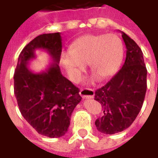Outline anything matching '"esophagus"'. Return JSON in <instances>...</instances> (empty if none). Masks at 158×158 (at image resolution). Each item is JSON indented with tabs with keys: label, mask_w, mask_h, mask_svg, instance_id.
Here are the masks:
<instances>
[{
	"label": "esophagus",
	"mask_w": 158,
	"mask_h": 158,
	"mask_svg": "<svg viewBox=\"0 0 158 158\" xmlns=\"http://www.w3.org/2000/svg\"><path fill=\"white\" fill-rule=\"evenodd\" d=\"M79 95L85 99H91L95 95V91L92 89H82L79 91Z\"/></svg>",
	"instance_id": "34e87169"
}]
</instances>
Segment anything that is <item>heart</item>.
Here are the masks:
<instances>
[{"mask_svg":"<svg viewBox=\"0 0 158 158\" xmlns=\"http://www.w3.org/2000/svg\"><path fill=\"white\" fill-rule=\"evenodd\" d=\"M123 58V45L115 35H85L70 45L69 52L63 53L61 63L73 82H79L89 63L91 71L106 79L118 71Z\"/></svg>","mask_w":158,"mask_h":158,"instance_id":"b5f03b06","label":"heart"}]
</instances>
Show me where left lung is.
Listing matches in <instances>:
<instances>
[{"label":"left lung","mask_w":158,"mask_h":158,"mask_svg":"<svg viewBox=\"0 0 158 158\" xmlns=\"http://www.w3.org/2000/svg\"><path fill=\"white\" fill-rule=\"evenodd\" d=\"M121 33L127 49L125 62L109 82L95 92V100L103 111L95 124L106 135L121 132L132 124L142 107L147 87L142 51L125 33Z\"/></svg>","instance_id":"1"}]
</instances>
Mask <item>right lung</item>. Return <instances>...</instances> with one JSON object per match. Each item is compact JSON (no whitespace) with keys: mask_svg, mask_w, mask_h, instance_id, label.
Here are the masks:
<instances>
[{"mask_svg":"<svg viewBox=\"0 0 158 158\" xmlns=\"http://www.w3.org/2000/svg\"><path fill=\"white\" fill-rule=\"evenodd\" d=\"M38 48L46 50L53 62L45 71L36 74L27 64ZM61 54L60 33L37 36L23 49L13 76L20 113L37 132L50 138L65 135L73 111L82 99L79 88L62 76L58 65Z\"/></svg>","mask_w":158,"mask_h":158,"instance_id":"add662e5","label":"right lung"}]
</instances>
